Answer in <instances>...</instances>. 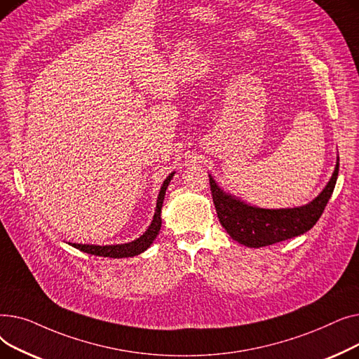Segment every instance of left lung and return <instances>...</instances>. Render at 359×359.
I'll return each instance as SVG.
<instances>
[{"label": "left lung", "mask_w": 359, "mask_h": 359, "mask_svg": "<svg viewBox=\"0 0 359 359\" xmlns=\"http://www.w3.org/2000/svg\"><path fill=\"white\" fill-rule=\"evenodd\" d=\"M339 161L323 192L313 202L298 208L263 210L224 194L210 175L211 194L217 215L230 237L248 248H263L304 234L322 217L333 194Z\"/></svg>", "instance_id": "left-lung-1"}]
</instances>
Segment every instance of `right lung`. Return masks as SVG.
Here are the masks:
<instances>
[{"label": "right lung", "instance_id": "obj_1", "mask_svg": "<svg viewBox=\"0 0 359 359\" xmlns=\"http://www.w3.org/2000/svg\"><path fill=\"white\" fill-rule=\"evenodd\" d=\"M175 173L170 175L163 186H161V191L157 199V208H156V214L153 218V222L148 227V230L137 240L130 241V243H125V244H115V246H94V244H75V243H69L72 248L79 249L84 253L88 255H94V256H102V257H113V259H119V257H132V256H137L140 253H142L144 250H147L151 243L154 241V238L157 237L160 227H161V206H163V201H164V195H165V189L172 180Z\"/></svg>", "mask_w": 359, "mask_h": 359}]
</instances>
